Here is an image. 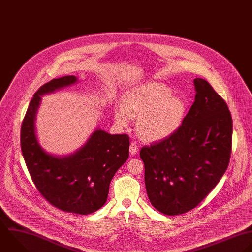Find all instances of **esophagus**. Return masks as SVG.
<instances>
[{"instance_id": "obj_1", "label": "esophagus", "mask_w": 252, "mask_h": 252, "mask_svg": "<svg viewBox=\"0 0 252 252\" xmlns=\"http://www.w3.org/2000/svg\"><path fill=\"white\" fill-rule=\"evenodd\" d=\"M137 152H138V146L135 143H133V142L130 143V145H129V153L131 155H135Z\"/></svg>"}]
</instances>
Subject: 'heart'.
I'll use <instances>...</instances> for the list:
<instances>
[{
    "mask_svg": "<svg viewBox=\"0 0 252 252\" xmlns=\"http://www.w3.org/2000/svg\"><path fill=\"white\" fill-rule=\"evenodd\" d=\"M122 108L115 112V121L126 126L137 119V130L148 141H160L175 133L186 115L185 101L174 96L170 87L160 82H147L126 90Z\"/></svg>",
    "mask_w": 252,
    "mask_h": 252,
    "instance_id": "b5f03b06",
    "label": "heart"
}]
</instances>
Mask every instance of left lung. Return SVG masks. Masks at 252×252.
Here are the masks:
<instances>
[{"mask_svg": "<svg viewBox=\"0 0 252 252\" xmlns=\"http://www.w3.org/2000/svg\"><path fill=\"white\" fill-rule=\"evenodd\" d=\"M193 84L194 103L179 129L140 150L148 198L171 216L196 207L220 182L231 157L233 122L226 102L206 80L195 78Z\"/></svg>", "mask_w": 252, "mask_h": 252, "instance_id": "obj_1", "label": "left lung"}]
</instances>
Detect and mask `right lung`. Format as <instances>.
<instances>
[{"label":"right lung","instance_id":"obj_1","mask_svg":"<svg viewBox=\"0 0 252 252\" xmlns=\"http://www.w3.org/2000/svg\"><path fill=\"white\" fill-rule=\"evenodd\" d=\"M77 82L74 75L55 78L33 95L21 125L22 155L39 192L57 208L87 215L107 201L110 183L128 158L129 137L97 127L73 153L58 156L40 145L35 128L42 96Z\"/></svg>","mask_w":252,"mask_h":252}]
</instances>
